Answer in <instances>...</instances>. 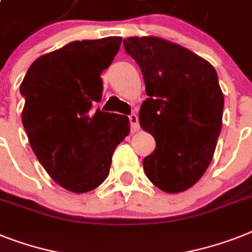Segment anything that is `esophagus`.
Instances as JSON below:
<instances>
[{"mask_svg":"<svg viewBox=\"0 0 252 252\" xmlns=\"http://www.w3.org/2000/svg\"><path fill=\"white\" fill-rule=\"evenodd\" d=\"M130 124H131V131L132 132H136L139 131V118L136 114H131L130 117Z\"/></svg>","mask_w":252,"mask_h":252,"instance_id":"esophagus-1","label":"esophagus"}]
</instances>
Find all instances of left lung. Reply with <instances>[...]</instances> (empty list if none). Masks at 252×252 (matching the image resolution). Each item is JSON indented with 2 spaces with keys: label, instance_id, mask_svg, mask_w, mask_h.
I'll list each match as a JSON object with an SVG mask.
<instances>
[{
  "label": "left lung",
  "instance_id": "1",
  "mask_svg": "<svg viewBox=\"0 0 252 252\" xmlns=\"http://www.w3.org/2000/svg\"><path fill=\"white\" fill-rule=\"evenodd\" d=\"M124 45L140 66L148 95L140 126L157 145L143 161L145 175L163 192H184L207 170L221 131L224 95L215 68L159 37H128Z\"/></svg>",
  "mask_w": 252,
  "mask_h": 252
}]
</instances>
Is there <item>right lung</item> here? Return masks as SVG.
Segmentation results:
<instances>
[{"mask_svg": "<svg viewBox=\"0 0 252 252\" xmlns=\"http://www.w3.org/2000/svg\"><path fill=\"white\" fill-rule=\"evenodd\" d=\"M121 42V37L73 41L34 60L20 85L29 144L50 178L73 193L100 186L114 149L130 132L126 116L93 108L103 95L101 72Z\"/></svg>", "mask_w": 252, "mask_h": 252, "instance_id": "add662e5", "label": "right lung"}]
</instances>
